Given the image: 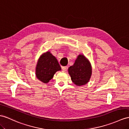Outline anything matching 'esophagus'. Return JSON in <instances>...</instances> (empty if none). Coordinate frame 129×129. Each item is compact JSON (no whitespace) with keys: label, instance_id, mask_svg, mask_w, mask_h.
Listing matches in <instances>:
<instances>
[{"label":"esophagus","instance_id":"34e87169","mask_svg":"<svg viewBox=\"0 0 129 129\" xmlns=\"http://www.w3.org/2000/svg\"><path fill=\"white\" fill-rule=\"evenodd\" d=\"M62 70H63V71H64V72H66V71H67V70L68 67H67V66H64V67H62Z\"/></svg>","mask_w":129,"mask_h":129}]
</instances>
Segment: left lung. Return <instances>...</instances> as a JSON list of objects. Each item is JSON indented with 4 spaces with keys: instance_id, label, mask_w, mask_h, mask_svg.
Segmentation results:
<instances>
[{
    "instance_id": "obj_1",
    "label": "left lung",
    "mask_w": 129,
    "mask_h": 129,
    "mask_svg": "<svg viewBox=\"0 0 129 129\" xmlns=\"http://www.w3.org/2000/svg\"><path fill=\"white\" fill-rule=\"evenodd\" d=\"M73 83L77 86L85 85L89 82L92 74L90 62L83 55H79L73 66L68 68Z\"/></svg>"
}]
</instances>
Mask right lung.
<instances>
[{
	"mask_svg": "<svg viewBox=\"0 0 129 129\" xmlns=\"http://www.w3.org/2000/svg\"><path fill=\"white\" fill-rule=\"evenodd\" d=\"M61 68L55 56L50 52L47 51L40 56L36 69V77L44 83H48L54 77L57 71Z\"/></svg>",
	"mask_w": 129,
	"mask_h": 129,
	"instance_id": "obj_1",
	"label": "right lung"
}]
</instances>
